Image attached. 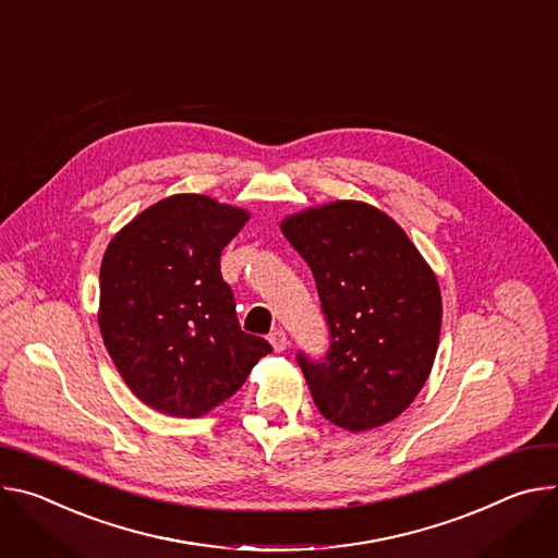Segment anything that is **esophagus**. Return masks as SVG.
<instances>
[{
  "mask_svg": "<svg viewBox=\"0 0 558 558\" xmlns=\"http://www.w3.org/2000/svg\"><path fill=\"white\" fill-rule=\"evenodd\" d=\"M270 345L275 348V352H283L288 348V337L283 330H272L270 332Z\"/></svg>",
  "mask_w": 558,
  "mask_h": 558,
  "instance_id": "1",
  "label": "esophagus"
}]
</instances>
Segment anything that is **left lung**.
<instances>
[{
	"instance_id": "left-lung-1",
	"label": "left lung",
	"mask_w": 558,
	"mask_h": 558,
	"mask_svg": "<svg viewBox=\"0 0 558 558\" xmlns=\"http://www.w3.org/2000/svg\"><path fill=\"white\" fill-rule=\"evenodd\" d=\"M281 232L311 266L330 328L324 363L296 356L315 405L350 432L395 421L437 356L444 305L435 272L392 217L363 202L294 213Z\"/></svg>"
}]
</instances>
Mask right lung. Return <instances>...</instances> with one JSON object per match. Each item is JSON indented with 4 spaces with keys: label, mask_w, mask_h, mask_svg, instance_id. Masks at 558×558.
Returning <instances> with one entry per match:
<instances>
[{
    "label": "right lung",
    "mask_w": 558,
    "mask_h": 558,
    "mask_svg": "<svg viewBox=\"0 0 558 558\" xmlns=\"http://www.w3.org/2000/svg\"><path fill=\"white\" fill-rule=\"evenodd\" d=\"M247 219L243 208L183 193L140 213L106 247L99 332L123 384L161 414H208L272 352L241 330L219 268Z\"/></svg>",
    "instance_id": "obj_1"
}]
</instances>
